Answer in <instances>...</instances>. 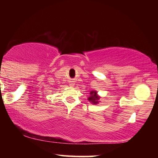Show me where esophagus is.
<instances>
[{
    "mask_svg": "<svg viewBox=\"0 0 158 158\" xmlns=\"http://www.w3.org/2000/svg\"><path fill=\"white\" fill-rule=\"evenodd\" d=\"M74 85H75V82H74V81H71L70 85H71V86H73Z\"/></svg>",
    "mask_w": 158,
    "mask_h": 158,
    "instance_id": "1",
    "label": "esophagus"
}]
</instances>
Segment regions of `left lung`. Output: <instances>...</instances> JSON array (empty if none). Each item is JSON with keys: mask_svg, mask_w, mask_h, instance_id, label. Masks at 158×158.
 Returning <instances> with one entry per match:
<instances>
[{"mask_svg": "<svg viewBox=\"0 0 158 158\" xmlns=\"http://www.w3.org/2000/svg\"><path fill=\"white\" fill-rule=\"evenodd\" d=\"M90 97H88V100L90 101V103H92L93 104H97L98 103L99 99H100V97L98 96L97 94V92L95 91V90H92V91L90 92Z\"/></svg>", "mask_w": 158, "mask_h": 158, "instance_id": "1", "label": "left lung"}]
</instances>
